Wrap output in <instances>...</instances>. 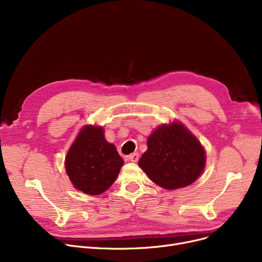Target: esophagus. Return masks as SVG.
<instances>
[{"mask_svg": "<svg viewBox=\"0 0 262 262\" xmlns=\"http://www.w3.org/2000/svg\"><path fill=\"white\" fill-rule=\"evenodd\" d=\"M127 159L132 162H137L139 160V154L138 153H133V154L127 156Z\"/></svg>", "mask_w": 262, "mask_h": 262, "instance_id": "obj_1", "label": "esophagus"}]
</instances>
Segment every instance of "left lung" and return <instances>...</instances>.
<instances>
[{
    "mask_svg": "<svg viewBox=\"0 0 262 262\" xmlns=\"http://www.w3.org/2000/svg\"><path fill=\"white\" fill-rule=\"evenodd\" d=\"M205 150L182 123L161 125L147 139L140 168L158 186L174 190L191 185L205 167Z\"/></svg>",
    "mask_w": 262,
    "mask_h": 262,
    "instance_id": "8db88e82",
    "label": "left lung"
}]
</instances>
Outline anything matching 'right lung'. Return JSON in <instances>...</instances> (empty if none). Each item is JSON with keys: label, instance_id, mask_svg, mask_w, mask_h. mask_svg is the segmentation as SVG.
Returning <instances> with one entry per match:
<instances>
[{"label": "right lung", "instance_id": "obj_1", "mask_svg": "<svg viewBox=\"0 0 262 262\" xmlns=\"http://www.w3.org/2000/svg\"><path fill=\"white\" fill-rule=\"evenodd\" d=\"M123 163L116 146L106 141L103 128L89 125L68 152L66 170L76 189L98 195L115 183Z\"/></svg>", "mask_w": 262, "mask_h": 262}]
</instances>
